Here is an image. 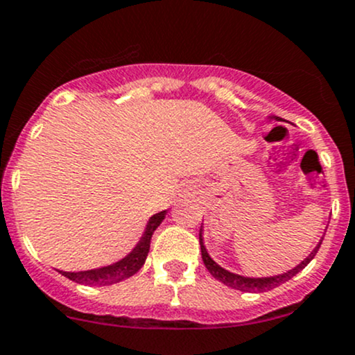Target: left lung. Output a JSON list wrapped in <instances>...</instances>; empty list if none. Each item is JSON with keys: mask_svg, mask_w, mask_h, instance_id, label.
<instances>
[{"mask_svg": "<svg viewBox=\"0 0 355 355\" xmlns=\"http://www.w3.org/2000/svg\"><path fill=\"white\" fill-rule=\"evenodd\" d=\"M198 239H200V251H202V259H204V264L205 268H207L210 275L214 276L216 279H219L220 283H224L225 286H231L234 288V290H239V291H270L272 288L283 285V283H286L288 279L293 278L297 272H300L303 270V268L306 266V264L310 263L311 259L315 258V254H317L318 248H320L322 243H318V246L311 251V254L306 258L305 261H302V263L298 264L297 268H293V270H290L288 272H283V275H278V276H270V278H246V276H241V275H234V272L224 270V268H220L219 264L216 263V261H212V258L207 254V251H205V246L204 243H202V229L200 232H198Z\"/></svg>", "mask_w": 355, "mask_h": 355, "instance_id": "left-lung-1", "label": "left lung"}]
</instances>
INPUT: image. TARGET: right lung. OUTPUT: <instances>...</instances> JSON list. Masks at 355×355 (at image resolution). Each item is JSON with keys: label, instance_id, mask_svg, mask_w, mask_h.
<instances>
[{"label": "right lung", "instance_id": "obj_1", "mask_svg": "<svg viewBox=\"0 0 355 355\" xmlns=\"http://www.w3.org/2000/svg\"><path fill=\"white\" fill-rule=\"evenodd\" d=\"M166 210L163 212L155 214L151 217L150 222L146 225V231L143 234L141 241L136 244V248L124 259L118 261V263L111 264V266L97 268V270H89V271H79V272H69V271H58L65 276V278L72 279V282L79 283V285H87V286H106V285H114V283L123 282V279L130 278L135 272L141 270V266L145 264V259L150 251V243L151 236L157 231V227L162 224V220L165 219Z\"/></svg>", "mask_w": 355, "mask_h": 355}]
</instances>
